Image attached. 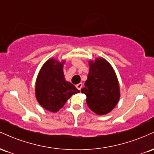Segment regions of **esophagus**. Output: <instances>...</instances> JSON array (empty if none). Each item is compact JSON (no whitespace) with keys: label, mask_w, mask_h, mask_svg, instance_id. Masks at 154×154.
Wrapping results in <instances>:
<instances>
[{"label":"esophagus","mask_w":154,"mask_h":154,"mask_svg":"<svg viewBox=\"0 0 154 154\" xmlns=\"http://www.w3.org/2000/svg\"><path fill=\"white\" fill-rule=\"evenodd\" d=\"M82 83H79V84H77V85H76V88H77L78 90H79V91H80L81 88H82Z\"/></svg>","instance_id":"1"}]
</instances>
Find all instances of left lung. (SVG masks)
<instances>
[{"instance_id": "1", "label": "left lung", "mask_w": 154, "mask_h": 154, "mask_svg": "<svg viewBox=\"0 0 154 154\" xmlns=\"http://www.w3.org/2000/svg\"><path fill=\"white\" fill-rule=\"evenodd\" d=\"M90 70L81 92L87 96L86 103L93 112L104 115L114 109L119 100V82L114 69L106 59L89 61Z\"/></svg>"}]
</instances>
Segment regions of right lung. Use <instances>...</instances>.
<instances>
[{
	"mask_svg": "<svg viewBox=\"0 0 154 154\" xmlns=\"http://www.w3.org/2000/svg\"><path fill=\"white\" fill-rule=\"evenodd\" d=\"M64 61L50 59L43 64L36 79L35 95L41 106L51 112L61 109L66 100L79 90L65 80L63 72Z\"/></svg>",
	"mask_w": 154,
	"mask_h": 154,
	"instance_id": "add662e5",
	"label": "right lung"
}]
</instances>
